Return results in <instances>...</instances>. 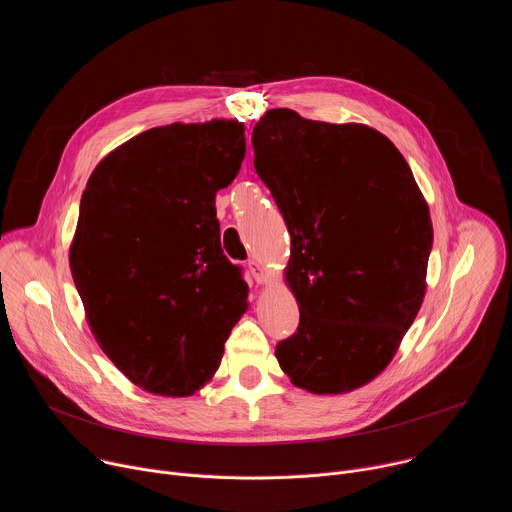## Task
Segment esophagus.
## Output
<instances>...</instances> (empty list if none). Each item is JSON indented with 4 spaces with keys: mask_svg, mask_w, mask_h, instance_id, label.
<instances>
[{
    "mask_svg": "<svg viewBox=\"0 0 512 512\" xmlns=\"http://www.w3.org/2000/svg\"><path fill=\"white\" fill-rule=\"evenodd\" d=\"M249 271H251V275H253V279L257 281V283H265V269H263V265L259 263V261H255V259H251L249 261Z\"/></svg>",
    "mask_w": 512,
    "mask_h": 512,
    "instance_id": "obj_1",
    "label": "esophagus"
}]
</instances>
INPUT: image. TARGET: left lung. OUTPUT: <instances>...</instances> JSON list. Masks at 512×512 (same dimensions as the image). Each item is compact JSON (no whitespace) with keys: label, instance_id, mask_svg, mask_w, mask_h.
<instances>
[{"label":"left lung","instance_id":"obj_1","mask_svg":"<svg viewBox=\"0 0 512 512\" xmlns=\"http://www.w3.org/2000/svg\"><path fill=\"white\" fill-rule=\"evenodd\" d=\"M255 170L291 235L285 279L300 326L275 348L296 387L338 395L395 356L423 296L429 208L393 141L360 123L267 111L253 129Z\"/></svg>","mask_w":512,"mask_h":512}]
</instances>
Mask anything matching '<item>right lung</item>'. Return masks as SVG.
I'll list each match as a JSON object with an SVG mask.
<instances>
[{
	"label": "right lung",
	"mask_w": 512,
	"mask_h": 512,
	"mask_svg": "<svg viewBox=\"0 0 512 512\" xmlns=\"http://www.w3.org/2000/svg\"><path fill=\"white\" fill-rule=\"evenodd\" d=\"M245 148L239 121L154 127L105 156L83 192L70 273L99 346L150 393L204 387L247 310L214 208Z\"/></svg>",
	"instance_id": "obj_1"
}]
</instances>
